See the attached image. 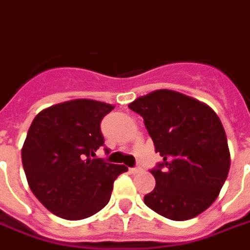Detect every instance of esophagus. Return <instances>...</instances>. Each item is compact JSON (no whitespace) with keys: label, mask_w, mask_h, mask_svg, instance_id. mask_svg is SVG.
Segmentation results:
<instances>
[{"label":"esophagus","mask_w":250,"mask_h":250,"mask_svg":"<svg viewBox=\"0 0 250 250\" xmlns=\"http://www.w3.org/2000/svg\"><path fill=\"white\" fill-rule=\"evenodd\" d=\"M140 171H141V167H140V166H136V167L129 168V172H131V173H139Z\"/></svg>","instance_id":"34e87169"}]
</instances>
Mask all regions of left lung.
<instances>
[{
    "mask_svg": "<svg viewBox=\"0 0 250 250\" xmlns=\"http://www.w3.org/2000/svg\"><path fill=\"white\" fill-rule=\"evenodd\" d=\"M144 118L162 163L150 169L155 188L144 196L150 209L186 221L208 208L230 169L220 118L208 105L176 91L158 90L128 105Z\"/></svg>",
    "mask_w": 250,
    "mask_h": 250,
    "instance_id": "1",
    "label": "left lung"
}]
</instances>
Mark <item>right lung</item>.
Returning <instances> with one entry per match:
<instances>
[{"mask_svg": "<svg viewBox=\"0 0 250 250\" xmlns=\"http://www.w3.org/2000/svg\"><path fill=\"white\" fill-rule=\"evenodd\" d=\"M113 109L72 100L44 109L32 122L21 149L24 172L34 196L56 216L76 221L97 213L110 200L115 178L128 171L95 158L104 146L100 123Z\"/></svg>", "mask_w": 250, "mask_h": 250, "instance_id": "right-lung-1", "label": "right lung"}]
</instances>
